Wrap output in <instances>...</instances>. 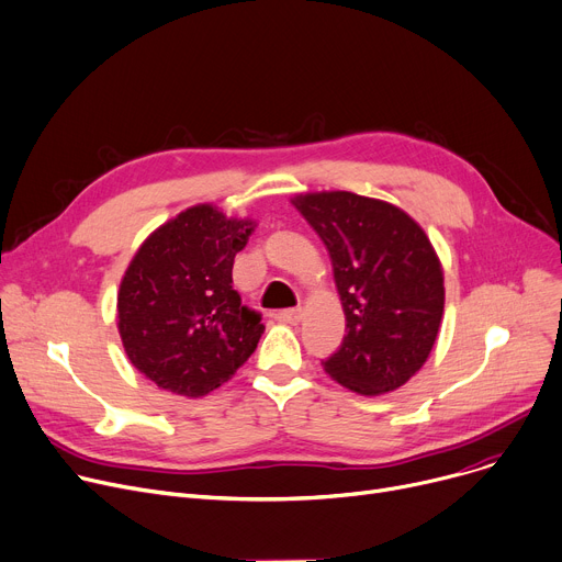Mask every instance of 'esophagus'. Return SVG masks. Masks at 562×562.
I'll return each mask as SVG.
<instances>
[{
	"instance_id": "esophagus-1",
	"label": "esophagus",
	"mask_w": 562,
	"mask_h": 562,
	"mask_svg": "<svg viewBox=\"0 0 562 562\" xmlns=\"http://www.w3.org/2000/svg\"><path fill=\"white\" fill-rule=\"evenodd\" d=\"M276 318H278L280 323L295 325V323H301L303 310H301V307H295V310H280V312H276Z\"/></svg>"
}]
</instances>
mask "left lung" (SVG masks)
I'll use <instances>...</instances> for the list:
<instances>
[{"instance_id":"obj_1","label":"left lung","mask_w":562,"mask_h":562,"mask_svg":"<svg viewBox=\"0 0 562 562\" xmlns=\"http://www.w3.org/2000/svg\"><path fill=\"white\" fill-rule=\"evenodd\" d=\"M323 239L346 329L323 361L327 375L359 395L404 386L425 366L438 336L445 286L440 259L404 210L352 192L291 199Z\"/></svg>"}]
</instances>
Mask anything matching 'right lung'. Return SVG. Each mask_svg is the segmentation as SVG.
Masks as SVG:
<instances>
[{"label": "right lung", "instance_id": "add662e5", "mask_svg": "<svg viewBox=\"0 0 562 562\" xmlns=\"http://www.w3.org/2000/svg\"><path fill=\"white\" fill-rule=\"evenodd\" d=\"M255 221L201 203L169 218L133 255L117 293L126 357L156 386L203 397L226 384L265 334L233 289L235 255Z\"/></svg>", "mask_w": 562, "mask_h": 562}]
</instances>
